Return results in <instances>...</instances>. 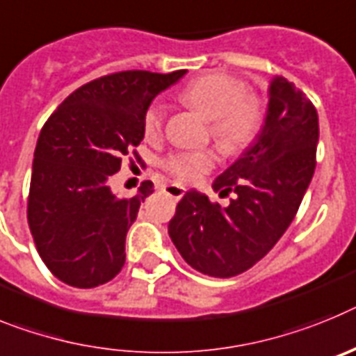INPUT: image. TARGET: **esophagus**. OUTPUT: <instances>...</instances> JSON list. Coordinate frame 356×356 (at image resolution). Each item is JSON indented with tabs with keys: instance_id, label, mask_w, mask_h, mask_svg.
Instances as JSON below:
<instances>
[{
	"instance_id": "esophagus-1",
	"label": "esophagus",
	"mask_w": 356,
	"mask_h": 356,
	"mask_svg": "<svg viewBox=\"0 0 356 356\" xmlns=\"http://www.w3.org/2000/svg\"><path fill=\"white\" fill-rule=\"evenodd\" d=\"M184 191H186V190H184L181 184H166V186H165L166 195H170L172 199H175V200L181 199V197L184 195Z\"/></svg>"
}]
</instances>
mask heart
<instances>
[{
	"instance_id": "1",
	"label": "heart",
	"mask_w": 356,
	"mask_h": 356,
	"mask_svg": "<svg viewBox=\"0 0 356 356\" xmlns=\"http://www.w3.org/2000/svg\"><path fill=\"white\" fill-rule=\"evenodd\" d=\"M182 100L211 120V136L227 154L242 152L259 134L265 122V105L236 76L213 73L200 76L182 89ZM166 105L152 102L143 114V134L154 140L163 131ZM213 150H181L163 161V168L181 182H193L215 166Z\"/></svg>"
}]
</instances>
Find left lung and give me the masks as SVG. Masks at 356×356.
Segmentation results:
<instances>
[{"label": "left lung", "mask_w": 356, "mask_h": 356, "mask_svg": "<svg viewBox=\"0 0 356 356\" xmlns=\"http://www.w3.org/2000/svg\"><path fill=\"white\" fill-rule=\"evenodd\" d=\"M319 141L315 105L285 76L272 79L268 111L258 140L213 182L229 195L227 208L190 190L168 224L190 267L233 277L258 264L283 236L314 177Z\"/></svg>", "instance_id": "left-lung-1"}]
</instances>
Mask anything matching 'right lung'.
<instances>
[{
    "instance_id": "1",
    "label": "right lung",
    "mask_w": 356,
    "mask_h": 356,
    "mask_svg": "<svg viewBox=\"0 0 356 356\" xmlns=\"http://www.w3.org/2000/svg\"><path fill=\"white\" fill-rule=\"evenodd\" d=\"M186 70H131L95 79L73 91L42 125L29 193L30 233L37 252L57 280L95 289L125 264L127 231L140 204L154 191L118 199L109 179L143 140V114L163 89Z\"/></svg>"
}]
</instances>
